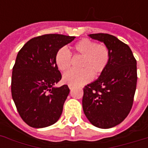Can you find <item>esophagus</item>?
Segmentation results:
<instances>
[{"mask_svg": "<svg viewBox=\"0 0 148 148\" xmlns=\"http://www.w3.org/2000/svg\"><path fill=\"white\" fill-rule=\"evenodd\" d=\"M68 87H69L70 90H72V89H73V86H71V85H69V86H68Z\"/></svg>", "mask_w": 148, "mask_h": 148, "instance_id": "esophagus-1", "label": "esophagus"}]
</instances>
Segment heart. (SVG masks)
<instances>
[{
  "instance_id": "b5f03b06",
  "label": "heart",
  "mask_w": 148,
  "mask_h": 148,
  "mask_svg": "<svg viewBox=\"0 0 148 148\" xmlns=\"http://www.w3.org/2000/svg\"><path fill=\"white\" fill-rule=\"evenodd\" d=\"M74 55L82 57L79 67L81 70H70L63 75V81L68 85L81 86L91 80L93 75L98 76L103 73L110 62V53L103 44L84 38L74 46ZM72 58L69 51L62 47L55 55V64L61 71H67L71 65Z\"/></svg>"
}]
</instances>
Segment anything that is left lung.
Here are the masks:
<instances>
[{
  "instance_id": "1",
  "label": "left lung",
  "mask_w": 148,
  "mask_h": 148,
  "mask_svg": "<svg viewBox=\"0 0 148 148\" xmlns=\"http://www.w3.org/2000/svg\"><path fill=\"white\" fill-rule=\"evenodd\" d=\"M88 36L108 47L110 59L98 79L84 88V113L94 126L110 128L121 124L131 111L138 80L137 61L128 45L114 36Z\"/></svg>"
}]
</instances>
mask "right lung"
<instances>
[{
    "instance_id": "add662e5",
    "label": "right lung",
    "mask_w": 148,
    "mask_h": 148,
    "mask_svg": "<svg viewBox=\"0 0 148 148\" xmlns=\"http://www.w3.org/2000/svg\"><path fill=\"white\" fill-rule=\"evenodd\" d=\"M74 38L56 34L39 36L28 40L17 53L11 95L20 116L29 126L46 127L60 118L70 89L66 84L54 87L61 79L55 55Z\"/></svg>"
}]
</instances>
